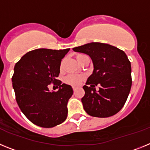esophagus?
Masks as SVG:
<instances>
[{
  "label": "esophagus",
  "mask_w": 150,
  "mask_h": 150,
  "mask_svg": "<svg viewBox=\"0 0 150 150\" xmlns=\"http://www.w3.org/2000/svg\"><path fill=\"white\" fill-rule=\"evenodd\" d=\"M72 88H73V89H74V91H75V90H76V86H73L72 87Z\"/></svg>",
  "instance_id": "34e87169"
}]
</instances>
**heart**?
<instances>
[{
  "label": "heart",
  "mask_w": 150,
  "mask_h": 150,
  "mask_svg": "<svg viewBox=\"0 0 150 150\" xmlns=\"http://www.w3.org/2000/svg\"><path fill=\"white\" fill-rule=\"evenodd\" d=\"M83 55H78L76 56V59H79ZM83 75H79V74H70L67 75L64 79V82L67 84L71 85V86H78L81 83V82L84 79Z\"/></svg>",
  "instance_id": "obj_1"
}]
</instances>
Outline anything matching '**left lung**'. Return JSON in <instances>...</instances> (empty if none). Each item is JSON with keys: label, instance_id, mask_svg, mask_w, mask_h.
<instances>
[{"label": "left lung", "instance_id": "left-lung-1", "mask_svg": "<svg viewBox=\"0 0 150 150\" xmlns=\"http://www.w3.org/2000/svg\"><path fill=\"white\" fill-rule=\"evenodd\" d=\"M89 55L94 70L83 87L81 99L88 115L106 118L117 113L124 106L132 87V67L122 50L107 43H92L73 48ZM98 84L99 90L95 86Z\"/></svg>", "mask_w": 150, "mask_h": 150}]
</instances>
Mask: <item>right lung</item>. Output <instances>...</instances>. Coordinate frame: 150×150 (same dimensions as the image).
I'll return each instance as SVG.
<instances>
[{"instance_id": "add662e5", "label": "right lung", "mask_w": 150, "mask_h": 150, "mask_svg": "<svg viewBox=\"0 0 150 150\" xmlns=\"http://www.w3.org/2000/svg\"><path fill=\"white\" fill-rule=\"evenodd\" d=\"M69 50L37 49L23 55L14 67L12 82L17 104L24 115L40 127L52 128L67 119V104L74 91L57 77L62 59ZM52 82L57 83V92L48 90Z\"/></svg>"}]
</instances>
